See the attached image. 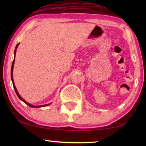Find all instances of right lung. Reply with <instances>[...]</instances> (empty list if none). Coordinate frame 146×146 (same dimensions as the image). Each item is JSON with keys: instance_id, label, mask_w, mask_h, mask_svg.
Listing matches in <instances>:
<instances>
[{"instance_id": "right-lung-1", "label": "right lung", "mask_w": 146, "mask_h": 146, "mask_svg": "<svg viewBox=\"0 0 146 146\" xmlns=\"http://www.w3.org/2000/svg\"><path fill=\"white\" fill-rule=\"evenodd\" d=\"M19 45V43L17 44V46L15 47V51H14V59H13V63H12V66H11V81H12V83H13V88L15 89V91L17 95L18 96V97L20 98V100L23 101L25 104H26L27 105L29 106V107L31 108H41V107H44V106H49L50 105L51 103L50 104H45V105H42V106H33L31 104H29L28 102H27L26 100H24L23 98L21 97V96L19 95V93L18 92V91H17V88L15 87V85L14 84V81H13V66H14V63H15V54H16V51H17V47Z\"/></svg>"}]
</instances>
